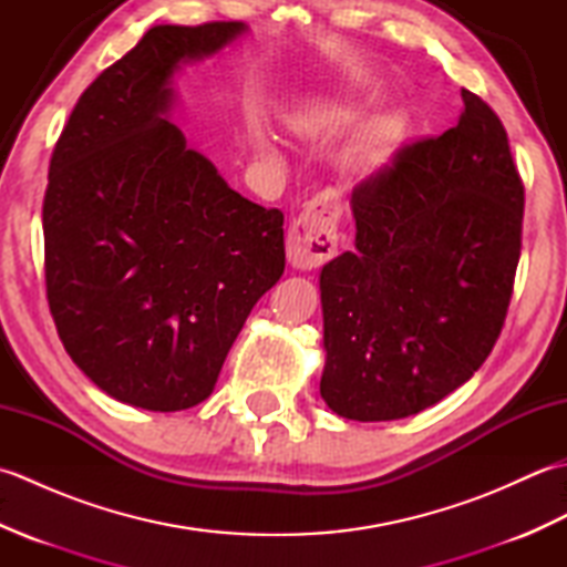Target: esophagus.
Returning a JSON list of instances; mask_svg holds the SVG:
<instances>
[{
    "label": "esophagus",
    "mask_w": 567,
    "mask_h": 567,
    "mask_svg": "<svg viewBox=\"0 0 567 567\" xmlns=\"http://www.w3.org/2000/svg\"><path fill=\"white\" fill-rule=\"evenodd\" d=\"M341 202L336 192H321L287 231V260L297 270H315L339 252Z\"/></svg>",
    "instance_id": "1"
}]
</instances>
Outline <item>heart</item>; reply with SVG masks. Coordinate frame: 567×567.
<instances>
[{
  "label": "heart",
  "mask_w": 567,
  "mask_h": 567,
  "mask_svg": "<svg viewBox=\"0 0 567 567\" xmlns=\"http://www.w3.org/2000/svg\"><path fill=\"white\" fill-rule=\"evenodd\" d=\"M351 97L343 94V97H336L333 104L339 102H348ZM321 118L319 110H299L295 114H290V126L295 131H311ZM406 131H409V114L402 110V106H392V110L378 114L372 118V124L368 126V134H365V146L372 155H378V158H390V155L402 146V141L406 138ZM256 143L260 148H270V138L258 131L256 134Z\"/></svg>",
  "instance_id": "1"
}]
</instances>
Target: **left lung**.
Here are the masks:
<instances>
[{
	"instance_id": "8db88e82",
	"label": "left lung",
	"mask_w": 567,
	"mask_h": 567,
	"mask_svg": "<svg viewBox=\"0 0 567 567\" xmlns=\"http://www.w3.org/2000/svg\"><path fill=\"white\" fill-rule=\"evenodd\" d=\"M439 138L351 195L355 250L319 275L321 396L353 421L424 412L485 363L522 252L524 185L499 116L463 90Z\"/></svg>"
}]
</instances>
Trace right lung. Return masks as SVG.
Masks as SVG:
<instances>
[{
  "label": "right lung",
  "instance_id": "obj_1",
  "mask_svg": "<svg viewBox=\"0 0 567 567\" xmlns=\"http://www.w3.org/2000/svg\"><path fill=\"white\" fill-rule=\"evenodd\" d=\"M244 21L153 27L82 92L43 199L45 292L60 341L116 402L207 400L285 270L280 209L240 197L173 122L175 75Z\"/></svg>",
  "mask_w": 567,
  "mask_h": 567
}]
</instances>
